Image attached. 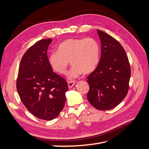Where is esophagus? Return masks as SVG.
Segmentation results:
<instances>
[{"mask_svg":"<svg viewBox=\"0 0 149 149\" xmlns=\"http://www.w3.org/2000/svg\"><path fill=\"white\" fill-rule=\"evenodd\" d=\"M75 83H76V82L74 81H68V87L70 88H71L74 85Z\"/></svg>","mask_w":149,"mask_h":149,"instance_id":"obj_1","label":"esophagus"}]
</instances>
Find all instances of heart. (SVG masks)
<instances>
[{"label": "heart", "instance_id": "1", "mask_svg": "<svg viewBox=\"0 0 149 149\" xmlns=\"http://www.w3.org/2000/svg\"><path fill=\"white\" fill-rule=\"evenodd\" d=\"M100 53V45L94 38H70L60 45L58 52L49 55L48 63L54 71L63 74L70 61L73 66L68 73V77L73 79L82 72L88 74L95 69Z\"/></svg>", "mask_w": 149, "mask_h": 149}]
</instances>
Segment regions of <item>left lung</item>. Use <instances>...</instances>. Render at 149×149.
<instances>
[{
    "label": "left lung",
    "instance_id": "1",
    "mask_svg": "<svg viewBox=\"0 0 149 149\" xmlns=\"http://www.w3.org/2000/svg\"><path fill=\"white\" fill-rule=\"evenodd\" d=\"M101 55L96 68L88 76L89 90L87 98L97 109H113L127 95L130 78L128 57L120 43L97 30Z\"/></svg>",
    "mask_w": 149,
    "mask_h": 149
}]
</instances>
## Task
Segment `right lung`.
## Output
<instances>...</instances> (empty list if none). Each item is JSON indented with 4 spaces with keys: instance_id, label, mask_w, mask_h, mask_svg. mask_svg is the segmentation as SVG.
I'll list each match as a JSON object with an SVG mask.
<instances>
[{
    "instance_id": "right-lung-1",
    "label": "right lung",
    "mask_w": 149,
    "mask_h": 149,
    "mask_svg": "<svg viewBox=\"0 0 149 149\" xmlns=\"http://www.w3.org/2000/svg\"><path fill=\"white\" fill-rule=\"evenodd\" d=\"M51 38L30 47L22 58L17 79V90L26 109L37 118L50 120L63 109L66 80L54 73L48 63L47 49Z\"/></svg>"
}]
</instances>
